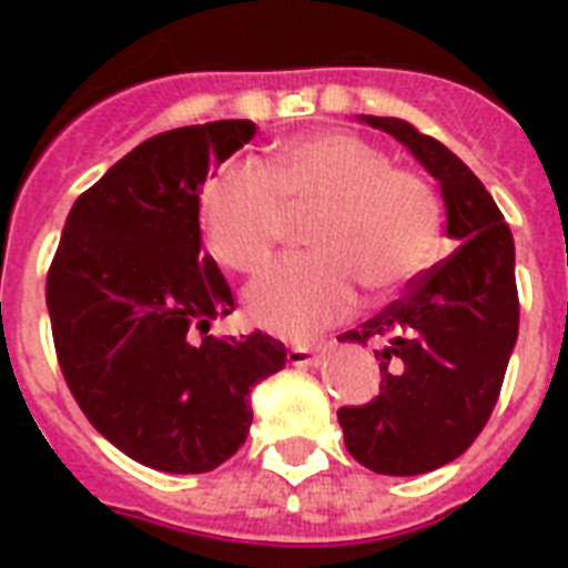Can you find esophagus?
<instances>
[{"instance_id":"esophagus-1","label":"esophagus","mask_w":568,"mask_h":568,"mask_svg":"<svg viewBox=\"0 0 568 568\" xmlns=\"http://www.w3.org/2000/svg\"><path fill=\"white\" fill-rule=\"evenodd\" d=\"M321 359V347L310 345H294L288 351V363L292 365H315Z\"/></svg>"}]
</instances>
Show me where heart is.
Segmentation results:
<instances>
[{
    "mask_svg": "<svg viewBox=\"0 0 568 568\" xmlns=\"http://www.w3.org/2000/svg\"><path fill=\"white\" fill-rule=\"evenodd\" d=\"M288 212H315L306 244L247 285L244 303L258 327L306 338L356 310L359 285L386 297L436 253L442 205L430 182L351 132L288 141L271 164L230 162L203 182L200 223L221 265L250 274L283 239Z\"/></svg>",
    "mask_w": 568,
    "mask_h": 568,
    "instance_id": "obj_1",
    "label": "heart"
}]
</instances>
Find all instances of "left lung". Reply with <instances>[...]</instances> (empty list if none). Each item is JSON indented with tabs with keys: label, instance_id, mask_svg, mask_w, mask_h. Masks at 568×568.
Listing matches in <instances>:
<instances>
[{
	"label": "left lung",
	"instance_id": "1",
	"mask_svg": "<svg viewBox=\"0 0 568 568\" xmlns=\"http://www.w3.org/2000/svg\"><path fill=\"white\" fill-rule=\"evenodd\" d=\"M397 138L439 182L457 250L406 285L400 301L338 342H377L379 395L342 406L356 463L377 475H424L484 430L519 336L516 247L484 182L436 138L397 118H359Z\"/></svg>",
	"mask_w": 568,
	"mask_h": 568
}]
</instances>
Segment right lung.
<instances>
[{
  "instance_id": "1",
  "label": "right lung",
  "mask_w": 568,
  "mask_h": 568,
  "mask_svg": "<svg viewBox=\"0 0 568 568\" xmlns=\"http://www.w3.org/2000/svg\"><path fill=\"white\" fill-rule=\"evenodd\" d=\"M253 135L250 120H214L138 144L75 200L47 274L75 404L114 448L171 475L226 463L247 439L253 386L285 365L262 329L209 336L235 301L200 256V191Z\"/></svg>"
}]
</instances>
